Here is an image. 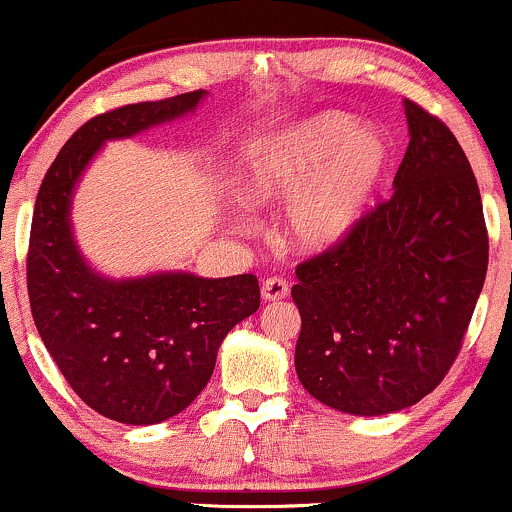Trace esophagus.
Wrapping results in <instances>:
<instances>
[{"label": "esophagus", "instance_id": "1", "mask_svg": "<svg viewBox=\"0 0 512 512\" xmlns=\"http://www.w3.org/2000/svg\"><path fill=\"white\" fill-rule=\"evenodd\" d=\"M287 292H290V287L283 278H278V275H271V278L263 280V287H261V295L263 300L268 302H278V300H285Z\"/></svg>", "mask_w": 512, "mask_h": 512}]
</instances>
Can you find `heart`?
Here are the masks:
<instances>
[{"label": "heart", "instance_id": "b5f03b06", "mask_svg": "<svg viewBox=\"0 0 512 512\" xmlns=\"http://www.w3.org/2000/svg\"><path fill=\"white\" fill-rule=\"evenodd\" d=\"M343 113H326L256 147L249 193L283 200L300 193L290 210V234L304 249H326L360 222L382 188L389 147L375 130H355Z\"/></svg>", "mask_w": 512, "mask_h": 512}]
</instances>
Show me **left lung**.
Returning a JSON list of instances; mask_svg holds the SVG:
<instances>
[{
	"label": "left lung",
	"mask_w": 512,
	"mask_h": 512,
	"mask_svg": "<svg viewBox=\"0 0 512 512\" xmlns=\"http://www.w3.org/2000/svg\"><path fill=\"white\" fill-rule=\"evenodd\" d=\"M394 195L295 268V370L321 404L382 416L416 404L462 350L486 280L481 193L452 130L406 101Z\"/></svg>",
	"instance_id": "obj_1"
}]
</instances>
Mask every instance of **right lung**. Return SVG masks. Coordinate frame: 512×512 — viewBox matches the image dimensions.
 Returning a JSON list of instances; mask_svg holds the SVG:
<instances>
[{
    "label": "right lung",
    "instance_id": "add662e5",
    "mask_svg": "<svg viewBox=\"0 0 512 512\" xmlns=\"http://www.w3.org/2000/svg\"><path fill=\"white\" fill-rule=\"evenodd\" d=\"M203 89L99 113L50 164L36 198L26 254L31 314L45 348L89 409L128 426H149L186 409L215 370L217 348L261 304L251 273L205 280L162 273L113 280L91 273L70 229L79 174L106 140L193 111Z\"/></svg>",
    "mask_w": 512,
    "mask_h": 512
}]
</instances>
